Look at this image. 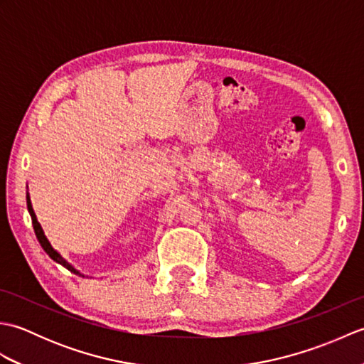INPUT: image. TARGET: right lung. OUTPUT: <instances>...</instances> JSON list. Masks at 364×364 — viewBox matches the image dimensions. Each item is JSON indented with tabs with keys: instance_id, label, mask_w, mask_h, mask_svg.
Instances as JSON below:
<instances>
[{
	"instance_id": "add662e5",
	"label": "right lung",
	"mask_w": 364,
	"mask_h": 364,
	"mask_svg": "<svg viewBox=\"0 0 364 364\" xmlns=\"http://www.w3.org/2000/svg\"><path fill=\"white\" fill-rule=\"evenodd\" d=\"M26 205H28V211H29V215H31V220H33V227H34V233H36V236H37V241L41 242L42 249L46 252V255H48V257H50L53 261L59 262V264H63L65 269L70 270V272H73V274H76V275H80V277H84V275L80 272V270H76V269L70 264V262H68L65 258H63V255H60L58 250H54L53 247H51L50 241H48V239H46V236H45V233H43L41 223L37 222L36 213H34V210H33V205H31L29 194H26Z\"/></svg>"
}]
</instances>
